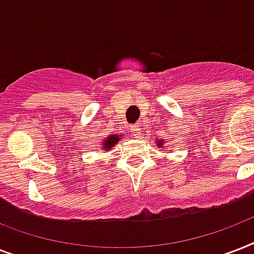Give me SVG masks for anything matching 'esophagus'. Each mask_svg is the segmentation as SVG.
I'll return each mask as SVG.
<instances>
[{"label": "esophagus", "instance_id": "1", "mask_svg": "<svg viewBox=\"0 0 254 254\" xmlns=\"http://www.w3.org/2000/svg\"><path fill=\"white\" fill-rule=\"evenodd\" d=\"M131 130V134H133V137H135V138H138L139 135H141V129H139V125H133V127H130Z\"/></svg>", "mask_w": 254, "mask_h": 254}]
</instances>
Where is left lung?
Returning <instances> with one entry per match:
<instances>
[{
  "label": "left lung",
  "instance_id": "left-lung-1",
  "mask_svg": "<svg viewBox=\"0 0 254 254\" xmlns=\"http://www.w3.org/2000/svg\"><path fill=\"white\" fill-rule=\"evenodd\" d=\"M155 143H157V146H158V147H162L163 143H165V139H163V138H161V139L157 138V142H155Z\"/></svg>",
  "mask_w": 254,
  "mask_h": 254
}]
</instances>
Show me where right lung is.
I'll list each match as a JSON object with an SVG mask.
<instances>
[{"mask_svg": "<svg viewBox=\"0 0 254 254\" xmlns=\"http://www.w3.org/2000/svg\"><path fill=\"white\" fill-rule=\"evenodd\" d=\"M121 138H123V134L108 135V137H105V138H104L103 143H101V150H103L104 153H107V151L111 150L112 147H115L116 143L119 142Z\"/></svg>", "mask_w": 254, "mask_h": 254, "instance_id": "add662e5", "label": "right lung"}]
</instances>
